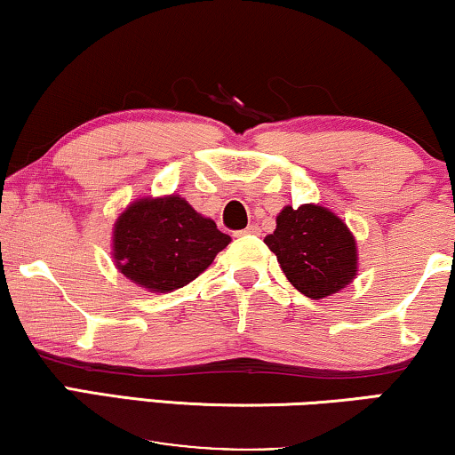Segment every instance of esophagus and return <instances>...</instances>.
<instances>
[{"mask_svg":"<svg viewBox=\"0 0 455 455\" xmlns=\"http://www.w3.org/2000/svg\"><path fill=\"white\" fill-rule=\"evenodd\" d=\"M261 230H259V227L258 225H251V227H247L245 230H241L239 235H259Z\"/></svg>","mask_w":455,"mask_h":455,"instance_id":"1","label":"esophagus"}]
</instances>
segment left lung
<instances>
[{
  "mask_svg": "<svg viewBox=\"0 0 455 455\" xmlns=\"http://www.w3.org/2000/svg\"><path fill=\"white\" fill-rule=\"evenodd\" d=\"M264 243L278 258L289 283L309 299L342 291L356 276V243L347 225L313 204L286 206Z\"/></svg>",
  "mask_w": 455,
  "mask_h": 455,
  "instance_id": "left-lung-1",
  "label": "left lung"
}]
</instances>
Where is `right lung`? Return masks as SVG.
I'll return each instance as SVG.
<instances>
[{
  "instance_id": "right-lung-1",
  "label": "right lung",
  "mask_w": 455,
  "mask_h": 455,
  "mask_svg": "<svg viewBox=\"0 0 455 455\" xmlns=\"http://www.w3.org/2000/svg\"><path fill=\"white\" fill-rule=\"evenodd\" d=\"M230 236L177 196L132 204L115 225V261L121 274L148 291L189 284L212 264Z\"/></svg>"
}]
</instances>
